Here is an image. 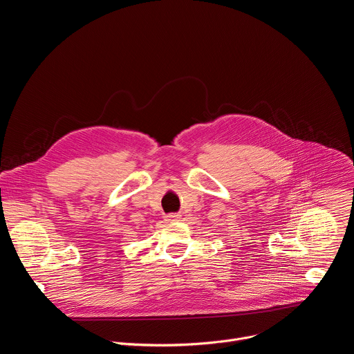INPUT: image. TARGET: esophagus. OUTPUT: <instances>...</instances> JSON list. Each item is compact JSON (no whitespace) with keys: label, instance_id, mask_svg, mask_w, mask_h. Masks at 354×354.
I'll list each match as a JSON object with an SVG mask.
<instances>
[{"label":"esophagus","instance_id":"esophagus-1","mask_svg":"<svg viewBox=\"0 0 354 354\" xmlns=\"http://www.w3.org/2000/svg\"><path fill=\"white\" fill-rule=\"evenodd\" d=\"M165 218H166V221H180L181 215L180 214H169Z\"/></svg>","mask_w":354,"mask_h":354}]
</instances>
